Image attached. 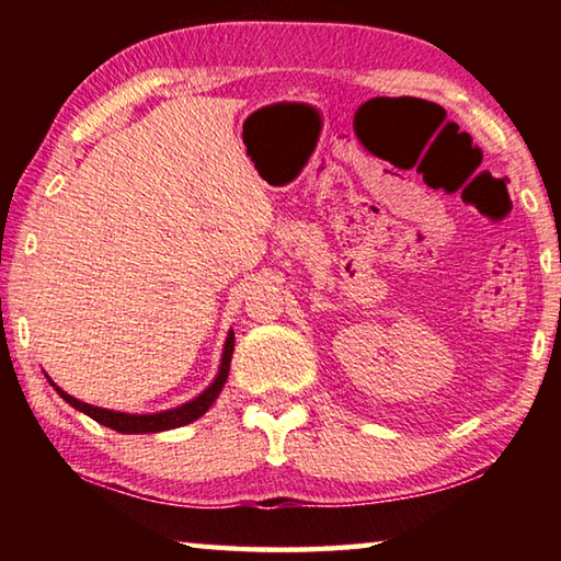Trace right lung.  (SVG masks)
<instances>
[{
  "label": "right lung",
  "instance_id": "obj_1",
  "mask_svg": "<svg viewBox=\"0 0 561 561\" xmlns=\"http://www.w3.org/2000/svg\"><path fill=\"white\" fill-rule=\"evenodd\" d=\"M232 351H234V331L230 329V334H227L225 341V348H222V360H220V371H217L215 381L205 388L201 396H195L193 401H187L178 408H170V411H160V413H118V411H108V408H99V405H89L79 401V398L69 396L66 391H61L59 386H56L51 378L49 383L56 388V393H59L66 403L73 405L76 411L87 413L93 421L106 425V428H113L118 433H160V431H170V428H180V425H187L197 421V417L205 415L210 411V405L215 403V398L220 396L222 386L227 381V374H230V360H232Z\"/></svg>",
  "mask_w": 561,
  "mask_h": 561
}]
</instances>
